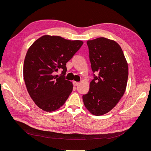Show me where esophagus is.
<instances>
[{
    "label": "esophagus",
    "instance_id": "34e87169",
    "mask_svg": "<svg viewBox=\"0 0 151 151\" xmlns=\"http://www.w3.org/2000/svg\"><path fill=\"white\" fill-rule=\"evenodd\" d=\"M73 84H74V86H78L79 84V83H78V82L74 81V82H73Z\"/></svg>",
    "mask_w": 151,
    "mask_h": 151
}]
</instances>
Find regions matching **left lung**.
<instances>
[{"instance_id":"obj_1","label":"left lung","mask_w":151,"mask_h":151,"mask_svg":"<svg viewBox=\"0 0 151 151\" xmlns=\"http://www.w3.org/2000/svg\"><path fill=\"white\" fill-rule=\"evenodd\" d=\"M94 79L83 96L85 107L94 115H104L115 107L125 93L129 68L120 46L103 37L87 42Z\"/></svg>"}]
</instances>
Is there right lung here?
I'll return each instance as SVG.
<instances>
[{"mask_svg": "<svg viewBox=\"0 0 151 151\" xmlns=\"http://www.w3.org/2000/svg\"><path fill=\"white\" fill-rule=\"evenodd\" d=\"M83 44L80 40L44 35L29 48L24 62V80L30 97L43 111L59 109L72 93L73 84L64 76L66 63ZM59 68H63V76L54 75Z\"/></svg>", "mask_w": 151, "mask_h": 151, "instance_id": "add662e5", "label": "right lung"}]
</instances>
